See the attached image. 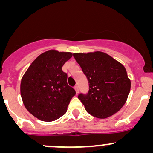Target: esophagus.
I'll list each match as a JSON object with an SVG mask.
<instances>
[{"label": "esophagus", "instance_id": "1", "mask_svg": "<svg viewBox=\"0 0 153 153\" xmlns=\"http://www.w3.org/2000/svg\"><path fill=\"white\" fill-rule=\"evenodd\" d=\"M74 88H75V92H76V94H78V91H79L78 85H75V86H74Z\"/></svg>", "mask_w": 153, "mask_h": 153}]
</instances>
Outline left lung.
<instances>
[{
    "instance_id": "obj_1",
    "label": "left lung",
    "mask_w": 153,
    "mask_h": 153,
    "mask_svg": "<svg viewBox=\"0 0 153 153\" xmlns=\"http://www.w3.org/2000/svg\"><path fill=\"white\" fill-rule=\"evenodd\" d=\"M89 84L78 99L91 115L105 119L119 111L127 101L131 81L122 64L102 52L74 53Z\"/></svg>"
}]
</instances>
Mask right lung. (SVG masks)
Listing matches in <instances>:
<instances>
[{"label": "right lung", "instance_id": "add662e5", "mask_svg": "<svg viewBox=\"0 0 153 153\" xmlns=\"http://www.w3.org/2000/svg\"><path fill=\"white\" fill-rule=\"evenodd\" d=\"M73 56L71 52L48 50L39 55L22 77L21 96L24 106L34 117L52 122L66 113L75 95L67 82L62 67Z\"/></svg>", "mask_w": 153, "mask_h": 153}]
</instances>
